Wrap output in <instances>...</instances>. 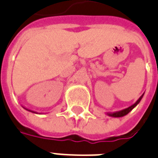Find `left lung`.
Wrapping results in <instances>:
<instances>
[{"mask_svg": "<svg viewBox=\"0 0 158 158\" xmlns=\"http://www.w3.org/2000/svg\"><path fill=\"white\" fill-rule=\"evenodd\" d=\"M143 95H144V93L141 96H140V97H139V100H138V101L134 104V105H132L131 106H129V107H128V108L124 109V110H122L120 111H117V112H114V113H107L106 114L109 116H110V117H114V118H119V117H123V116L128 114H129V112H130V111L134 108V107H136V106L139 105V102L141 101Z\"/></svg>", "mask_w": 158, "mask_h": 158, "instance_id": "8db88e82", "label": "left lung"}]
</instances>
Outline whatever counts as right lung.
Returning a JSON list of instances; mask_svg holds the SVG:
<instances>
[{
  "label": "right lung",
  "mask_w": 158,
  "mask_h": 158,
  "mask_svg": "<svg viewBox=\"0 0 158 158\" xmlns=\"http://www.w3.org/2000/svg\"><path fill=\"white\" fill-rule=\"evenodd\" d=\"M29 111H31V110H29ZM31 112H33V111H31ZM33 113H35V112H33Z\"/></svg>",
  "instance_id": "add662e5"
}]
</instances>
